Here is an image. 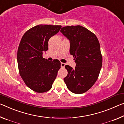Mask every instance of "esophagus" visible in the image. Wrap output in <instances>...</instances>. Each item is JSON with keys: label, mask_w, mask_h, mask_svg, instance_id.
Masks as SVG:
<instances>
[{"label": "esophagus", "mask_w": 124, "mask_h": 124, "mask_svg": "<svg viewBox=\"0 0 124 124\" xmlns=\"http://www.w3.org/2000/svg\"><path fill=\"white\" fill-rule=\"evenodd\" d=\"M65 65H66V64L64 63H61V66L62 68H64Z\"/></svg>", "instance_id": "34e87169"}]
</instances>
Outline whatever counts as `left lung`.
I'll list each match as a JSON object with an SVG mask.
<instances>
[{
	"instance_id": "left-lung-1",
	"label": "left lung",
	"mask_w": 124,
	"mask_h": 124,
	"mask_svg": "<svg viewBox=\"0 0 124 124\" xmlns=\"http://www.w3.org/2000/svg\"><path fill=\"white\" fill-rule=\"evenodd\" d=\"M61 32L70 41V54L74 57L75 68L66 65L64 78L67 87L75 94L85 93L98 78L102 66L99 42L95 35L80 25L62 27Z\"/></svg>"
}]
</instances>
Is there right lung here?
I'll use <instances>...</instances> for the list:
<instances>
[{
  "mask_svg": "<svg viewBox=\"0 0 124 124\" xmlns=\"http://www.w3.org/2000/svg\"><path fill=\"white\" fill-rule=\"evenodd\" d=\"M61 25H39L23 34L20 42L17 61L20 75L26 85L37 93L50 90L61 68L58 60L43 58L48 50V40L58 33Z\"/></svg>",
  "mask_w": 124,
  "mask_h": 124,
  "instance_id": "add662e5",
  "label": "right lung"
}]
</instances>
